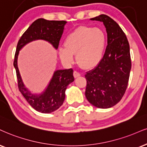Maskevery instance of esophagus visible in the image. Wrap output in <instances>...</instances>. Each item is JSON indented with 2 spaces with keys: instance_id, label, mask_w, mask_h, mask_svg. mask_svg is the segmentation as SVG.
<instances>
[{
  "instance_id": "esophagus-1",
  "label": "esophagus",
  "mask_w": 147,
  "mask_h": 147,
  "mask_svg": "<svg viewBox=\"0 0 147 147\" xmlns=\"http://www.w3.org/2000/svg\"><path fill=\"white\" fill-rule=\"evenodd\" d=\"M74 77H75V78H78V77L80 76V74L79 72H78L77 71H74Z\"/></svg>"
}]
</instances>
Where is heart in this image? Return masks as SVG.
I'll return each instance as SVG.
<instances>
[{
	"label": "heart",
	"mask_w": 147,
	"mask_h": 147,
	"mask_svg": "<svg viewBox=\"0 0 147 147\" xmlns=\"http://www.w3.org/2000/svg\"><path fill=\"white\" fill-rule=\"evenodd\" d=\"M106 45L104 32L99 28L80 26L69 34L65 41V47L59 48L60 59L65 65L77 61L85 68H93L101 62Z\"/></svg>",
	"instance_id": "b5f03b06"
}]
</instances>
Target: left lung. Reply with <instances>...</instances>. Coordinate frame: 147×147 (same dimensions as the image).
<instances>
[{
  "label": "left lung",
  "mask_w": 147,
  "mask_h": 147,
  "mask_svg": "<svg viewBox=\"0 0 147 147\" xmlns=\"http://www.w3.org/2000/svg\"><path fill=\"white\" fill-rule=\"evenodd\" d=\"M90 20L104 24L108 46L101 62L85 74V95L93 106L105 109L118 104L125 93L131 67L129 45L121 27L109 16L101 14Z\"/></svg>",
  "instance_id": "left-lung-1"
}]
</instances>
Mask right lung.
Segmentation results:
<instances>
[{"mask_svg": "<svg viewBox=\"0 0 147 147\" xmlns=\"http://www.w3.org/2000/svg\"><path fill=\"white\" fill-rule=\"evenodd\" d=\"M66 24V21H50L43 18L36 20L24 32L17 45L13 66L17 74L18 88L30 106L41 113H52L62 106L65 90L74 81V70L55 71L46 88L40 93H33L24 84L18 65V56L23 47L36 40L46 41L57 50Z\"/></svg>", "mask_w": 147, "mask_h": 147, "instance_id": "add662e5", "label": "right lung"}]
</instances>
